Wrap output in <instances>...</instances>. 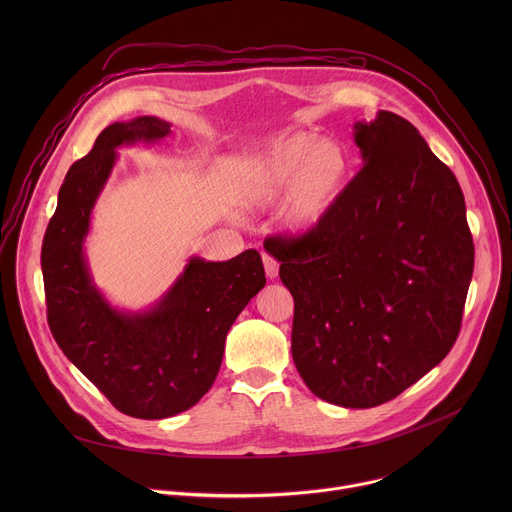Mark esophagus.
Returning <instances> with one entry per match:
<instances>
[{
  "mask_svg": "<svg viewBox=\"0 0 512 512\" xmlns=\"http://www.w3.org/2000/svg\"><path fill=\"white\" fill-rule=\"evenodd\" d=\"M263 265H265V273H267V277H269V279H275V277H277V273H279V263H277L271 255L263 253Z\"/></svg>",
  "mask_w": 512,
  "mask_h": 512,
  "instance_id": "esophagus-1",
  "label": "esophagus"
}]
</instances>
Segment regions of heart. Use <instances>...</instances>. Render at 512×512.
Returning a JSON list of instances; mask_svg holds the SVG:
<instances>
[{"label": "heart", "instance_id": "obj_1", "mask_svg": "<svg viewBox=\"0 0 512 512\" xmlns=\"http://www.w3.org/2000/svg\"><path fill=\"white\" fill-rule=\"evenodd\" d=\"M348 172L342 145L328 137L296 133L279 141L261 158L249 178V196L261 206H271L289 196L287 223L310 229L338 196Z\"/></svg>", "mask_w": 512, "mask_h": 512}]
</instances>
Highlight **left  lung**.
Segmentation results:
<instances>
[{"label":"left lung","instance_id":"obj_1","mask_svg":"<svg viewBox=\"0 0 512 512\" xmlns=\"http://www.w3.org/2000/svg\"><path fill=\"white\" fill-rule=\"evenodd\" d=\"M362 168L320 223L271 237L294 296L291 356L334 405H383L452 350L474 271L454 172L391 111L354 125Z\"/></svg>","mask_w":512,"mask_h":512}]
</instances>
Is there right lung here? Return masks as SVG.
Here are the masks:
<instances>
[{
    "label": "right lung",
    "mask_w": 512,
    "mask_h": 512,
    "mask_svg": "<svg viewBox=\"0 0 512 512\" xmlns=\"http://www.w3.org/2000/svg\"><path fill=\"white\" fill-rule=\"evenodd\" d=\"M170 133L158 117L113 123L93 150L70 166L42 241L50 332L66 358L111 401L139 419H164L196 405L221 369L227 332L265 285L261 255L229 261L192 257L168 294L148 312L109 306L95 287L83 243L93 206L123 143Z\"/></svg>",
    "instance_id": "add662e5"
}]
</instances>
